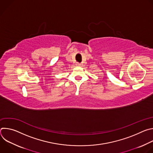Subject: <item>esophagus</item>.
<instances>
[{
  "label": "esophagus",
  "instance_id": "1",
  "mask_svg": "<svg viewBox=\"0 0 153 153\" xmlns=\"http://www.w3.org/2000/svg\"><path fill=\"white\" fill-rule=\"evenodd\" d=\"M76 67H80V63H79V62H77V63H76Z\"/></svg>",
  "mask_w": 153,
  "mask_h": 153
}]
</instances>
